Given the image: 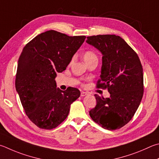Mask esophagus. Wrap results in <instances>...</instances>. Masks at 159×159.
Instances as JSON below:
<instances>
[{"label":"esophagus","mask_w":159,"mask_h":159,"mask_svg":"<svg viewBox=\"0 0 159 159\" xmlns=\"http://www.w3.org/2000/svg\"><path fill=\"white\" fill-rule=\"evenodd\" d=\"M87 94H88L87 92L82 91L81 93H80V96H81V97H85V96H86V95H87Z\"/></svg>","instance_id":"obj_1"}]
</instances>
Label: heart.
Returning a JSON list of instances; mask_svg holds the SVG:
<instances>
[{
  "label": "heart",
  "instance_id": "obj_1",
  "mask_svg": "<svg viewBox=\"0 0 159 159\" xmlns=\"http://www.w3.org/2000/svg\"><path fill=\"white\" fill-rule=\"evenodd\" d=\"M83 57L85 63L92 61H98V57L97 54L92 51H85L83 55Z\"/></svg>",
  "mask_w": 159,
  "mask_h": 159
}]
</instances>
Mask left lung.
Listing matches in <instances>:
<instances>
[{
    "mask_svg": "<svg viewBox=\"0 0 159 159\" xmlns=\"http://www.w3.org/2000/svg\"><path fill=\"white\" fill-rule=\"evenodd\" d=\"M86 42L102 54L97 88H107L111 96L95 94L97 105L89 112L92 120L108 130L120 129L134 116L143 95V67L137 53L120 36L99 34Z\"/></svg>",
    "mask_w": 159,
    "mask_h": 159,
    "instance_id": "1",
    "label": "left lung"
}]
</instances>
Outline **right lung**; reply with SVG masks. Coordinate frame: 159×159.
<instances>
[{
	"label": "right lung",
	"instance_id": "obj_1",
	"mask_svg": "<svg viewBox=\"0 0 159 159\" xmlns=\"http://www.w3.org/2000/svg\"><path fill=\"white\" fill-rule=\"evenodd\" d=\"M85 36L70 37L55 30L37 35L25 46L18 60L15 86L28 118L38 127L52 129L68 116L80 97L74 88H57V73L66 70Z\"/></svg>",
	"mask_w": 159,
	"mask_h": 159
}]
</instances>
